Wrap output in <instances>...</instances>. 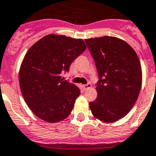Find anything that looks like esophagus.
Segmentation results:
<instances>
[{"label": "esophagus", "instance_id": "1", "mask_svg": "<svg viewBox=\"0 0 156 156\" xmlns=\"http://www.w3.org/2000/svg\"><path fill=\"white\" fill-rule=\"evenodd\" d=\"M82 87H83V89H84L85 90H88V89H90V87H91V83H90V82H89V83H87V84L83 85V86H82Z\"/></svg>", "mask_w": 156, "mask_h": 156}]
</instances>
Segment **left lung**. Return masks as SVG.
I'll list each match as a JSON object with an SVG mask.
<instances>
[{"label": "left lung", "mask_w": 156, "mask_h": 156, "mask_svg": "<svg viewBox=\"0 0 156 156\" xmlns=\"http://www.w3.org/2000/svg\"><path fill=\"white\" fill-rule=\"evenodd\" d=\"M94 60L99 80L98 98L90 102L93 115L104 122L122 118L133 108L140 94L142 70L136 53L118 38L85 40Z\"/></svg>", "instance_id": "8db88e82"}]
</instances>
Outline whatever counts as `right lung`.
Instances as JSON below:
<instances>
[{"label":"right lung","mask_w":156,"mask_h":156,"mask_svg":"<svg viewBox=\"0 0 156 156\" xmlns=\"http://www.w3.org/2000/svg\"><path fill=\"white\" fill-rule=\"evenodd\" d=\"M82 40L48 35L31 46L19 73L20 90L34 114L47 122L66 118L80 95L78 87L61 75L86 50Z\"/></svg>","instance_id":"obj_1"}]
</instances>
